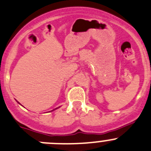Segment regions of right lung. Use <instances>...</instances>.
I'll return each instance as SVG.
<instances>
[{
  "label": "right lung",
  "mask_w": 151,
  "mask_h": 151,
  "mask_svg": "<svg viewBox=\"0 0 151 151\" xmlns=\"http://www.w3.org/2000/svg\"><path fill=\"white\" fill-rule=\"evenodd\" d=\"M18 103H19V102H18ZM19 104H20V103H19ZM58 108H60V107H58ZM58 108H55V109H54V110H52V111H55V110H56V109H58Z\"/></svg>",
  "instance_id": "add662e5"
}]
</instances>
